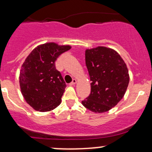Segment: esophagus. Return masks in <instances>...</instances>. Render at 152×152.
<instances>
[{
	"label": "esophagus",
	"instance_id": "obj_1",
	"mask_svg": "<svg viewBox=\"0 0 152 152\" xmlns=\"http://www.w3.org/2000/svg\"><path fill=\"white\" fill-rule=\"evenodd\" d=\"M76 84V79H73V81H72V82L70 84V85H75Z\"/></svg>",
	"mask_w": 152,
	"mask_h": 152
}]
</instances>
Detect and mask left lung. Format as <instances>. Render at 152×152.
I'll list each match as a JSON object with an SVG mask.
<instances>
[{
    "label": "left lung",
    "instance_id": "1",
    "mask_svg": "<svg viewBox=\"0 0 152 152\" xmlns=\"http://www.w3.org/2000/svg\"><path fill=\"white\" fill-rule=\"evenodd\" d=\"M86 66L91 92L82 105L95 113L111 110L123 99L129 82L126 65L113 49L99 46L86 49Z\"/></svg>",
    "mask_w": 152,
    "mask_h": 152
}]
</instances>
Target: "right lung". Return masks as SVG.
I'll list each match as a JSON object with an SVG mask.
<instances>
[{
  "label": "right lung",
  "mask_w": 152,
  "mask_h": 152,
  "mask_svg": "<svg viewBox=\"0 0 152 152\" xmlns=\"http://www.w3.org/2000/svg\"><path fill=\"white\" fill-rule=\"evenodd\" d=\"M70 48V45L55 42L42 44L29 53L22 65L19 76L21 93L36 111H51L61 104L66 84L55 67V61Z\"/></svg>",
  "instance_id": "add662e5"
}]
</instances>
